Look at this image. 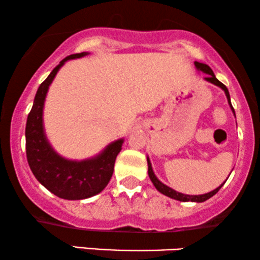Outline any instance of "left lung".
Wrapping results in <instances>:
<instances>
[{"instance_id":"obj_1","label":"left lung","mask_w":260,"mask_h":260,"mask_svg":"<svg viewBox=\"0 0 260 260\" xmlns=\"http://www.w3.org/2000/svg\"><path fill=\"white\" fill-rule=\"evenodd\" d=\"M194 67H196V69H197V70H200V72L206 73L207 76H206V78H204V80L208 81V82H210V84H214V85H216V86L220 87L221 90H224L225 94H226V99H228L229 105H230L231 111H233V113L235 114V109L233 108V105H231V101H230V93H229L228 87L225 86V85L222 84V82H220V81L218 80V79L215 78L214 73H213V70L209 68V66H207V64H204V63L194 62ZM147 163H148V176H149V179H151V181L153 182L154 187L157 188V190L159 191L160 193L166 194V196L170 197V198H173V200L180 201V202H197V203L204 202V201L209 200L210 197L214 196V194L216 193V192H218V191L220 190V188L222 187V185L225 184V181H224L220 186H219V187H216L215 190H213V191L208 192V193H204V194H191V196H190V194L181 193V192H178V191L173 190V188H172V187H169V186L164 185L163 182L159 181V180H158L157 176L154 175L153 169H152L151 160H149V158H148V157H147ZM226 180H228V179H226Z\"/></svg>"}]
</instances>
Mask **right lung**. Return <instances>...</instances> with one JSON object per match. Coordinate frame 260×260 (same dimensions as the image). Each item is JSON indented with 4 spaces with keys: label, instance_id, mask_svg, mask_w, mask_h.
<instances>
[{
    "label": "right lung",
    "instance_id": "obj_1",
    "mask_svg": "<svg viewBox=\"0 0 260 260\" xmlns=\"http://www.w3.org/2000/svg\"><path fill=\"white\" fill-rule=\"evenodd\" d=\"M86 54L88 52L66 57L52 70L38 88L25 127L26 158L34 176L57 197L70 201L85 200L103 191L112 178L115 158L121 151L124 142V139H119L109 143L92 158L72 160L58 154L46 137L44 106L48 87L67 60L81 58Z\"/></svg>",
    "mask_w": 260,
    "mask_h": 260
}]
</instances>
